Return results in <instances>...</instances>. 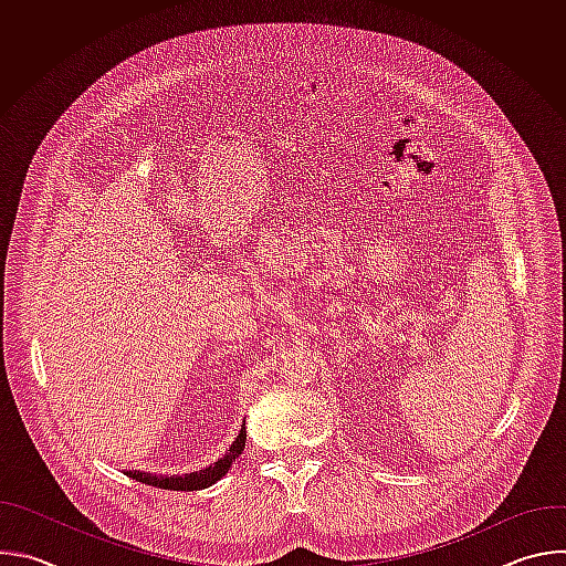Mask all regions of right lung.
I'll list each match as a JSON object with an SVG mask.
<instances>
[{
  "label": "right lung",
  "mask_w": 566,
  "mask_h": 566,
  "mask_svg": "<svg viewBox=\"0 0 566 566\" xmlns=\"http://www.w3.org/2000/svg\"><path fill=\"white\" fill-rule=\"evenodd\" d=\"M244 448H247V428L241 426V432H239L237 441L230 446L228 454L201 472H192L186 476H158V474H147V472H127V474L140 483H149V486H158L166 491H199V489L212 486L217 479H221L228 472V468L234 463V459L244 452Z\"/></svg>",
  "instance_id": "add662e5"
}]
</instances>
